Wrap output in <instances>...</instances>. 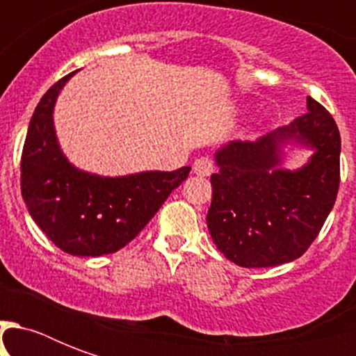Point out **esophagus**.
I'll return each instance as SVG.
<instances>
[{
  "instance_id": "obj_1",
  "label": "esophagus",
  "mask_w": 356,
  "mask_h": 356,
  "mask_svg": "<svg viewBox=\"0 0 356 356\" xmlns=\"http://www.w3.org/2000/svg\"><path fill=\"white\" fill-rule=\"evenodd\" d=\"M212 172H214V162H212L211 159L201 156V159H197V161L194 162L195 175H200V177H209Z\"/></svg>"
}]
</instances>
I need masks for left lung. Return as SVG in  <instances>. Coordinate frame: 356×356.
Returning <instances> with one entry per match:
<instances>
[{"label":"left lung","mask_w":356,"mask_h":356,"mask_svg":"<svg viewBox=\"0 0 356 356\" xmlns=\"http://www.w3.org/2000/svg\"><path fill=\"white\" fill-rule=\"evenodd\" d=\"M296 149L311 151L296 170L284 162ZM340 133L312 97L307 114L257 142L218 147L211 175L207 227L216 248L242 268H270L299 259L316 240L340 186Z\"/></svg>","instance_id":"left-lung-1"}]
</instances>
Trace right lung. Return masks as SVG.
Here are the masks:
<instances>
[{"label": "right lung", "instance_id": "obj_1", "mask_svg": "<svg viewBox=\"0 0 356 356\" xmlns=\"http://www.w3.org/2000/svg\"><path fill=\"white\" fill-rule=\"evenodd\" d=\"M74 74L55 83L36 105L22 153V195L33 222L58 249L102 257L116 253L147 225L188 177L190 166L105 177L72 164L58 144L53 113Z\"/></svg>", "mask_w": 356, "mask_h": 356}]
</instances>
